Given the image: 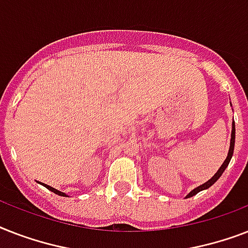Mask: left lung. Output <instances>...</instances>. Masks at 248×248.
<instances>
[{"label": "left lung", "mask_w": 248, "mask_h": 248, "mask_svg": "<svg viewBox=\"0 0 248 248\" xmlns=\"http://www.w3.org/2000/svg\"><path fill=\"white\" fill-rule=\"evenodd\" d=\"M234 141H235V126H234V122H233V127H232V139H231V148H229V153H228V157L227 159L224 161V163L221 165V167L219 169V171L214 175V176L210 179V180L207 181V183H204V184L200 185L198 188L196 189H193L192 192L189 193L188 196H186V198H189V197H193V196H196L197 193L201 192V190H204V189H207L210 188L212 184H215V181L219 179L221 175H223V172L225 171V169L228 167V165H229V162H231V159H232V155H233V151H234Z\"/></svg>", "instance_id": "1"}]
</instances>
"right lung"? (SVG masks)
I'll list each match as a JSON object with an SVG mask.
<instances>
[{"label": "right lung", "mask_w": 248, "mask_h": 248, "mask_svg": "<svg viewBox=\"0 0 248 248\" xmlns=\"http://www.w3.org/2000/svg\"><path fill=\"white\" fill-rule=\"evenodd\" d=\"M45 186H46V188L48 189V190H51V192H54L55 193V194H58V196H65V194H64V193H62V192H59V190H58V189H55V188H52V186H50V185H46V184H44ZM67 197V196H65Z\"/></svg>", "instance_id": "obj_1"}]
</instances>
